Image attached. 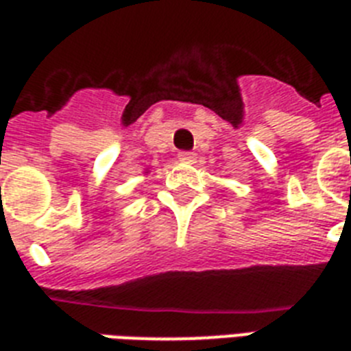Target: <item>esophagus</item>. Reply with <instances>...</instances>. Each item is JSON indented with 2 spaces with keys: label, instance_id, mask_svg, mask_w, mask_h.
<instances>
[{
  "label": "esophagus",
  "instance_id": "34e87169",
  "mask_svg": "<svg viewBox=\"0 0 351 351\" xmlns=\"http://www.w3.org/2000/svg\"><path fill=\"white\" fill-rule=\"evenodd\" d=\"M178 156H180L182 162H187V164H193L197 160V153H187V151L186 153H180Z\"/></svg>",
  "mask_w": 351,
  "mask_h": 351
}]
</instances>
